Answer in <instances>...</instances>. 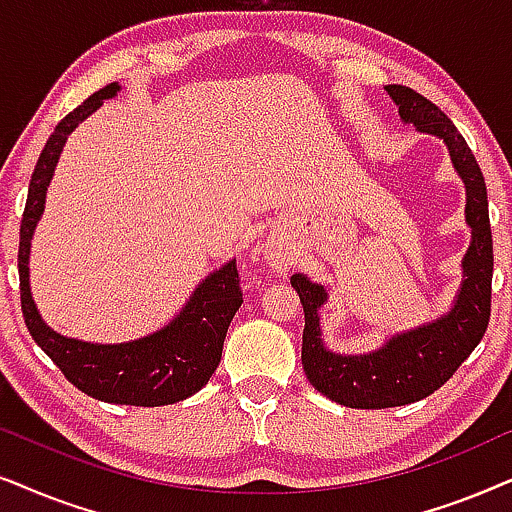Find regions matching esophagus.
<instances>
[{
    "mask_svg": "<svg viewBox=\"0 0 512 512\" xmlns=\"http://www.w3.org/2000/svg\"><path fill=\"white\" fill-rule=\"evenodd\" d=\"M262 255H264V262H267L274 271H278V274H285L292 264L290 252L285 250L283 243H278L276 238H271V241L262 245Z\"/></svg>",
    "mask_w": 512,
    "mask_h": 512,
    "instance_id": "34e87169",
    "label": "esophagus"
}]
</instances>
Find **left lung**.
Returning a JSON list of instances; mask_svg holds the SVG:
<instances>
[{
    "label": "left lung",
    "instance_id": "left-lung-1",
    "mask_svg": "<svg viewBox=\"0 0 512 512\" xmlns=\"http://www.w3.org/2000/svg\"><path fill=\"white\" fill-rule=\"evenodd\" d=\"M398 105L405 124L445 142L456 175L466 187V224L470 245L461 260L463 278L452 309L431 323L395 332L379 349L367 353H335L320 330V306L330 292L306 274L290 278L304 306L302 365L311 386L344 407L384 410L417 403L438 391L485 337L492 313V227L487 187L473 152L440 107L400 84L384 86Z\"/></svg>",
    "mask_w": 512,
    "mask_h": 512
}]
</instances>
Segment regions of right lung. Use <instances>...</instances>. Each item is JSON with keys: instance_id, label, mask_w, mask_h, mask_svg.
<instances>
[{"instance_id": "right-lung-1", "label": "right lung", "mask_w": 512, "mask_h": 512, "mask_svg": "<svg viewBox=\"0 0 512 512\" xmlns=\"http://www.w3.org/2000/svg\"><path fill=\"white\" fill-rule=\"evenodd\" d=\"M119 91V81H114L72 109L39 154L27 189L23 222H20V304L34 342L42 346L46 356L81 393L102 403L161 407L180 403L201 391L220 365L229 323L243 304L236 260L224 262L220 269L203 278L170 323L152 335L119 344L84 342L51 330L34 304L30 290L32 236L44 215L46 192L65 142L81 121L102 107V100L114 98Z\"/></svg>"}]
</instances>
